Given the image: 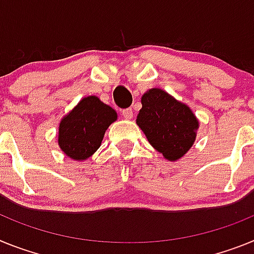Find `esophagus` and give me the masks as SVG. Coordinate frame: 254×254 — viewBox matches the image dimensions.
<instances>
[{
    "mask_svg": "<svg viewBox=\"0 0 254 254\" xmlns=\"http://www.w3.org/2000/svg\"><path fill=\"white\" fill-rule=\"evenodd\" d=\"M121 115L124 116V119H127V120H130V119L133 118V110H131V109H124L123 111H121Z\"/></svg>",
    "mask_w": 254,
    "mask_h": 254,
    "instance_id": "esophagus-1",
    "label": "esophagus"
}]
</instances>
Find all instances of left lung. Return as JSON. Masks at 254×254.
Returning <instances> with one entry per match:
<instances>
[{"label":"left lung","mask_w":254,"mask_h":254,"mask_svg":"<svg viewBox=\"0 0 254 254\" xmlns=\"http://www.w3.org/2000/svg\"><path fill=\"white\" fill-rule=\"evenodd\" d=\"M136 125L149 144L167 161H178L197 138L199 121L188 105L160 88H152L142 96V109Z\"/></svg>","instance_id":"8db88e82"}]
</instances>
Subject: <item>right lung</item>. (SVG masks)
<instances>
[{"instance_id": "right-lung-1", "label": "right lung", "mask_w": 254, "mask_h": 254, "mask_svg": "<svg viewBox=\"0 0 254 254\" xmlns=\"http://www.w3.org/2000/svg\"><path fill=\"white\" fill-rule=\"evenodd\" d=\"M116 120V111L98 97H84L61 119L59 147L71 160H87L100 148L106 130Z\"/></svg>"}]
</instances>
